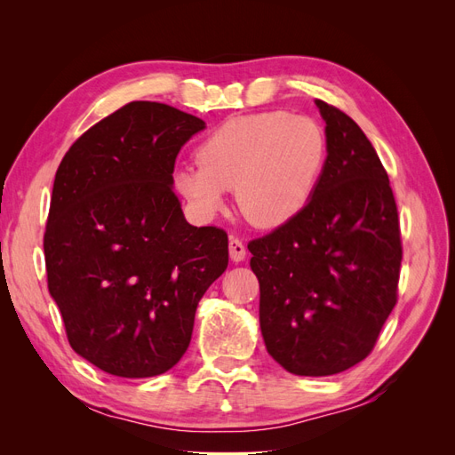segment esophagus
Returning <instances> with one entry per match:
<instances>
[{
    "instance_id": "obj_1",
    "label": "esophagus",
    "mask_w": 455,
    "mask_h": 455,
    "mask_svg": "<svg viewBox=\"0 0 455 455\" xmlns=\"http://www.w3.org/2000/svg\"><path fill=\"white\" fill-rule=\"evenodd\" d=\"M229 256L233 261H243L246 258V246L241 239L229 237Z\"/></svg>"
}]
</instances>
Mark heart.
Wrapping results in <instances>:
<instances>
[{
  "instance_id": "1",
  "label": "heart",
  "mask_w": 455,
  "mask_h": 455,
  "mask_svg": "<svg viewBox=\"0 0 455 455\" xmlns=\"http://www.w3.org/2000/svg\"><path fill=\"white\" fill-rule=\"evenodd\" d=\"M326 156L321 127L309 117L266 112L233 117L199 144L197 164L174 172L172 184L194 211L212 216L226 189H235L241 214L275 228L307 204Z\"/></svg>"
}]
</instances>
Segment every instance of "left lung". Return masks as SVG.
<instances>
[{
	"mask_svg": "<svg viewBox=\"0 0 455 455\" xmlns=\"http://www.w3.org/2000/svg\"><path fill=\"white\" fill-rule=\"evenodd\" d=\"M326 163L309 203L252 239L267 353L296 376L364 361L398 298L403 241L387 171L361 127L316 100Z\"/></svg>",
	"mask_w": 455,
	"mask_h": 455,
	"instance_id": "1",
	"label": "left lung"
}]
</instances>
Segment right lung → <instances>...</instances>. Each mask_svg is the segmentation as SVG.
<instances>
[{
	"instance_id": "right-lung-1",
	"label": "right lung",
	"mask_w": 455,
	"mask_h": 455,
	"mask_svg": "<svg viewBox=\"0 0 455 455\" xmlns=\"http://www.w3.org/2000/svg\"><path fill=\"white\" fill-rule=\"evenodd\" d=\"M204 121L136 100L85 131L54 176L44 249L72 349L108 374L151 378L186 353L199 299L228 267V233L189 226L172 191Z\"/></svg>"
}]
</instances>
